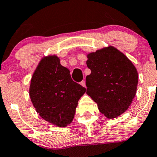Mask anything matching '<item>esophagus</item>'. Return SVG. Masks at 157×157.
<instances>
[{"mask_svg":"<svg viewBox=\"0 0 157 157\" xmlns=\"http://www.w3.org/2000/svg\"><path fill=\"white\" fill-rule=\"evenodd\" d=\"M80 85L83 86V87H86V81H85V80H82V81L80 82Z\"/></svg>","mask_w":157,"mask_h":157,"instance_id":"34e87169","label":"esophagus"}]
</instances>
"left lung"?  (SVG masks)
I'll return each mask as SVG.
<instances>
[{"mask_svg":"<svg viewBox=\"0 0 157 157\" xmlns=\"http://www.w3.org/2000/svg\"><path fill=\"white\" fill-rule=\"evenodd\" d=\"M86 93L97 103L101 113L115 118L125 112L137 91L138 74L131 61L112 46L87 55Z\"/></svg>","mask_w":157,"mask_h":157,"instance_id":"8db88e82","label":"left lung"}]
</instances>
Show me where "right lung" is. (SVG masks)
Listing matches in <instances>:
<instances>
[{
	"label": "right lung",
	"instance_id": "1",
	"mask_svg": "<svg viewBox=\"0 0 157 157\" xmlns=\"http://www.w3.org/2000/svg\"><path fill=\"white\" fill-rule=\"evenodd\" d=\"M86 88L71 79L70 71L55 55L41 60L31 80L29 96L36 112L58 127L71 124Z\"/></svg>",
	"mask_w": 157,
	"mask_h": 157
}]
</instances>
